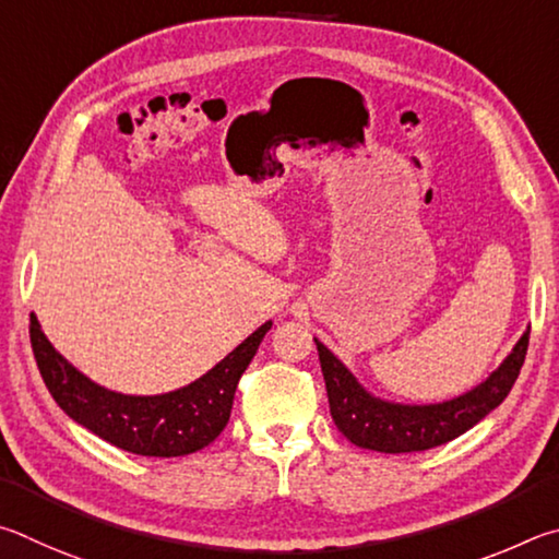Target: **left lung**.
<instances>
[{
  "instance_id": "left-lung-1",
  "label": "left lung",
  "mask_w": 559,
  "mask_h": 559,
  "mask_svg": "<svg viewBox=\"0 0 559 559\" xmlns=\"http://www.w3.org/2000/svg\"><path fill=\"white\" fill-rule=\"evenodd\" d=\"M314 341L326 380L329 409L338 432L356 447L383 454H407L452 442L501 405L521 376L531 331H525L511 356L488 376L486 383L439 405H395L373 397L319 338Z\"/></svg>"
}]
</instances>
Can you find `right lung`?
I'll use <instances>...</instances> for the list:
<instances>
[{
  "instance_id": "add662e5",
  "label": "right lung",
  "mask_w": 559,
  "mask_h": 559,
  "mask_svg": "<svg viewBox=\"0 0 559 559\" xmlns=\"http://www.w3.org/2000/svg\"><path fill=\"white\" fill-rule=\"evenodd\" d=\"M270 326L262 324L195 383L152 397L112 393L78 373L48 344L34 314L28 336L48 393L78 425L130 454L183 456L209 447L228 425L235 388Z\"/></svg>"
}]
</instances>
